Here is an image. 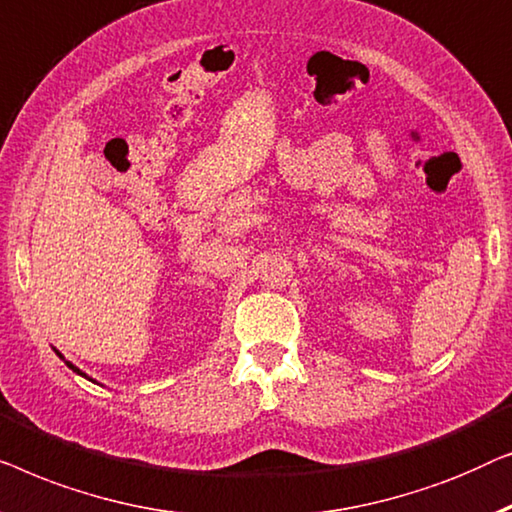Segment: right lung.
<instances>
[{"label":"right lung","mask_w":512,"mask_h":512,"mask_svg":"<svg viewBox=\"0 0 512 512\" xmlns=\"http://www.w3.org/2000/svg\"><path fill=\"white\" fill-rule=\"evenodd\" d=\"M55 352H57V350H55ZM57 357H60V359H64V357L60 355V352H57ZM64 364H67V366H69V369H71V371H74V373H78V376L88 378V376H85V373H83L81 369H78V366H74V364H71V362H67V359H64ZM88 380H92V378H88ZM92 383H97V380H92Z\"/></svg>","instance_id":"1"}]
</instances>
